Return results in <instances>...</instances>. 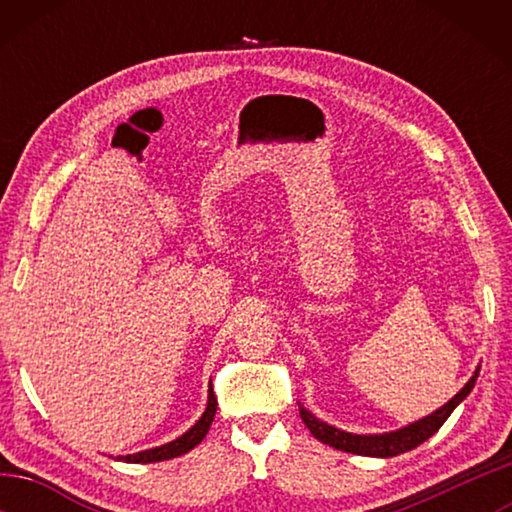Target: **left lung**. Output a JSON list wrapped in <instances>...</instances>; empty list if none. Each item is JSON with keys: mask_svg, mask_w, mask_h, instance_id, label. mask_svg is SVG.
Returning a JSON list of instances; mask_svg holds the SVG:
<instances>
[{"mask_svg": "<svg viewBox=\"0 0 512 512\" xmlns=\"http://www.w3.org/2000/svg\"><path fill=\"white\" fill-rule=\"evenodd\" d=\"M479 377V368L472 375V379L458 391L452 400H449L445 406H440L438 411H433L427 418H422L418 422L406 424V427L397 429V431H388V433H368V436H361V433H348L332 427L323 420H318L314 413L307 411L305 406L300 404V418L307 424V429L314 433V438H318L320 443H325L334 449H341V452H350V454H359V456H375V458H391L397 454L411 452L418 445H422L424 440L431 438L440 427H443L445 420L452 415V411L461 404L470 391L474 388V381Z\"/></svg>", "mask_w": 512, "mask_h": 512, "instance_id": "8db88e82", "label": "left lung"}]
</instances>
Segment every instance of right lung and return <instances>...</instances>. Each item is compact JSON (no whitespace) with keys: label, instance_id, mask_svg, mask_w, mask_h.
<instances>
[{"label":"right lung","instance_id":"1","mask_svg":"<svg viewBox=\"0 0 512 512\" xmlns=\"http://www.w3.org/2000/svg\"><path fill=\"white\" fill-rule=\"evenodd\" d=\"M214 413H216V397L212 391V384H210V393H207V406L201 418L196 420V424L189 431H185L183 436L171 440L167 445H160V447H153V449H144V452H137V454H126V456H115V461H124V463H158V461H169V458H176V456H183L187 454L189 449H194L201 440L205 438V433L210 431V424L214 420Z\"/></svg>","mask_w":512,"mask_h":512}]
</instances>
